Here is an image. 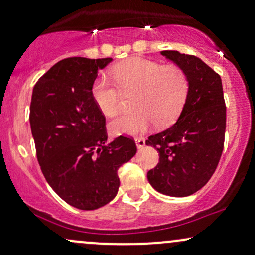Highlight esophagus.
<instances>
[{
	"label": "esophagus",
	"mask_w": 255,
	"mask_h": 255,
	"mask_svg": "<svg viewBox=\"0 0 255 255\" xmlns=\"http://www.w3.org/2000/svg\"><path fill=\"white\" fill-rule=\"evenodd\" d=\"M135 142H136L137 148H142V147H144V146H145V144H146V141H145L144 137H136Z\"/></svg>",
	"instance_id": "obj_1"
}]
</instances>
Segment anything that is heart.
<instances>
[{
	"label": "heart",
	"mask_w": 255,
	"mask_h": 255,
	"mask_svg": "<svg viewBox=\"0 0 255 255\" xmlns=\"http://www.w3.org/2000/svg\"><path fill=\"white\" fill-rule=\"evenodd\" d=\"M109 79L101 77L92 85V97L107 116L115 115L124 96H131L133 111L110 122L115 134H137L156 124H172L182 111L189 92L188 75L177 64L162 66L156 61L131 57L111 69Z\"/></svg>",
	"instance_id": "obj_1"
}]
</instances>
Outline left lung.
Returning <instances> with one entry per match:
<instances>
[{
  "label": "left lung",
  "instance_id": "1",
  "mask_svg": "<svg viewBox=\"0 0 255 255\" xmlns=\"http://www.w3.org/2000/svg\"><path fill=\"white\" fill-rule=\"evenodd\" d=\"M160 54L184 69L189 92L176 124L146 140L159 152V162L147 172V180L159 193L187 197L209 182L223 152V86L219 74L194 55L174 50Z\"/></svg>",
  "mask_w": 255,
  "mask_h": 255
}]
</instances>
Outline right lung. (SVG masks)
Returning a JSON list of instances; mask_svg holds the SVG:
<instances>
[{
  "instance_id": "1",
  "label": "right lung",
  "mask_w": 255,
  "mask_h": 255,
  "mask_svg": "<svg viewBox=\"0 0 255 255\" xmlns=\"http://www.w3.org/2000/svg\"><path fill=\"white\" fill-rule=\"evenodd\" d=\"M111 58L68 57L33 87L30 124L40 169L55 193L77 209L96 210L116 197L118 170L136 153L133 137L108 144L105 116L92 97Z\"/></svg>"
}]
</instances>
